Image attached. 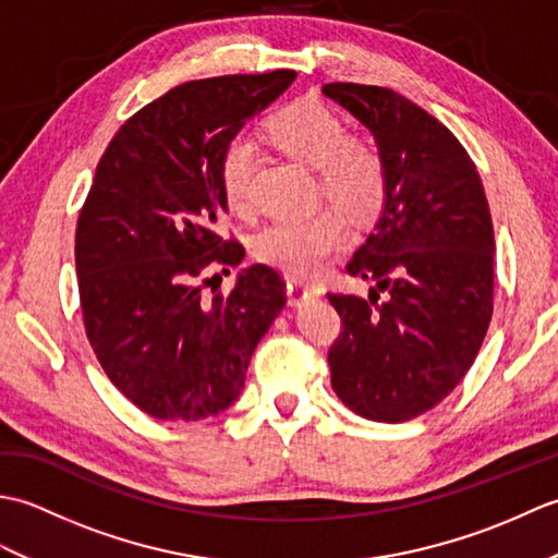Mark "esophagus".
I'll return each mask as SVG.
<instances>
[{
    "label": "esophagus",
    "instance_id": "esophagus-1",
    "mask_svg": "<svg viewBox=\"0 0 558 558\" xmlns=\"http://www.w3.org/2000/svg\"><path fill=\"white\" fill-rule=\"evenodd\" d=\"M286 290H288V302L290 304H302V302L314 300V298H318V294H322V290H318L316 286H306V282L294 280V278L288 280Z\"/></svg>",
    "mask_w": 558,
    "mask_h": 558
}]
</instances>
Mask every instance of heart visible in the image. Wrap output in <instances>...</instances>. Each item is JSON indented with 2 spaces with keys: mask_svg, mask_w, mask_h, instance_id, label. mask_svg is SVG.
<instances>
[{
  "mask_svg": "<svg viewBox=\"0 0 558 558\" xmlns=\"http://www.w3.org/2000/svg\"><path fill=\"white\" fill-rule=\"evenodd\" d=\"M266 134L286 156L316 168L318 194L354 222L381 213L388 198V165L374 141L348 134L342 117L326 102L304 98L266 122ZM254 144L232 138L220 158V192L234 216L252 208ZM348 240V222L336 208H318L304 218H282L254 236V254L290 276H316L330 254Z\"/></svg>",
  "mask_w": 558,
  "mask_h": 558,
  "instance_id": "1",
  "label": "heart"
}]
</instances>
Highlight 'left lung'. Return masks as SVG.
I'll use <instances>...</instances> for the list:
<instances>
[{
  "label": "left lung",
  "mask_w": 558,
  "mask_h": 558,
  "mask_svg": "<svg viewBox=\"0 0 558 558\" xmlns=\"http://www.w3.org/2000/svg\"><path fill=\"white\" fill-rule=\"evenodd\" d=\"M326 98L369 126L388 165L376 230L345 266L369 298L328 292L342 330L330 384L374 422L438 405L475 362L494 312V225L475 162L448 126L400 93L326 83Z\"/></svg>",
  "instance_id": "obj_1"
}]
</instances>
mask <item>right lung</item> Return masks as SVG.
<instances>
[{
	"label": "right lung",
	"instance_id": "1",
	"mask_svg": "<svg viewBox=\"0 0 558 558\" xmlns=\"http://www.w3.org/2000/svg\"><path fill=\"white\" fill-rule=\"evenodd\" d=\"M292 69L186 81L120 126L76 222L83 328L110 381L156 420L230 408L254 348L288 302L266 264L204 290L244 246L218 234L225 146L294 81ZM225 270V268H222Z\"/></svg>",
	"mask_w": 558,
	"mask_h": 558
}]
</instances>
